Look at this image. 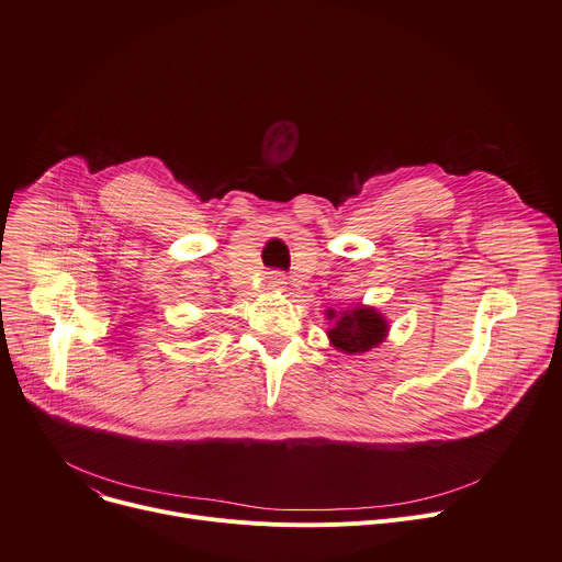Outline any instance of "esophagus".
<instances>
[{
	"label": "esophagus",
	"mask_w": 562,
	"mask_h": 562,
	"mask_svg": "<svg viewBox=\"0 0 562 562\" xmlns=\"http://www.w3.org/2000/svg\"><path fill=\"white\" fill-rule=\"evenodd\" d=\"M269 284H271L273 289H284L286 276H284L282 271H271V273H269Z\"/></svg>",
	"instance_id": "34e87169"
}]
</instances>
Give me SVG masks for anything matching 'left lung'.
<instances>
[{"label":"left lung","instance_id":"obj_1","mask_svg":"<svg viewBox=\"0 0 562 562\" xmlns=\"http://www.w3.org/2000/svg\"><path fill=\"white\" fill-rule=\"evenodd\" d=\"M334 318V312H329ZM387 325L383 316L370 307H356L345 312L336 325L329 329V338L334 347L342 349L345 353H359L376 347L385 338Z\"/></svg>","mask_w":562,"mask_h":562}]
</instances>
